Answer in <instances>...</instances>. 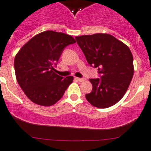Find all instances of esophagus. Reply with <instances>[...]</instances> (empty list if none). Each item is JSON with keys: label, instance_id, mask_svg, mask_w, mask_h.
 Returning a JSON list of instances; mask_svg holds the SVG:
<instances>
[{"label": "esophagus", "instance_id": "esophagus-1", "mask_svg": "<svg viewBox=\"0 0 151 151\" xmlns=\"http://www.w3.org/2000/svg\"><path fill=\"white\" fill-rule=\"evenodd\" d=\"M75 79L79 82H84L85 80V78H80V77H75Z\"/></svg>", "mask_w": 151, "mask_h": 151}]
</instances>
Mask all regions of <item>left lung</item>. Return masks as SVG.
Wrapping results in <instances>:
<instances>
[{
    "instance_id": "1",
    "label": "left lung",
    "mask_w": 151,
    "mask_h": 151,
    "mask_svg": "<svg viewBox=\"0 0 151 151\" xmlns=\"http://www.w3.org/2000/svg\"><path fill=\"white\" fill-rule=\"evenodd\" d=\"M89 64L98 68L101 78L90 79L91 93L85 95L93 106L106 109L123 98L134 74L133 56L124 43L109 34L75 37Z\"/></svg>"
}]
</instances>
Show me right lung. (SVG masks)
Masks as SVG:
<instances>
[{"mask_svg":"<svg viewBox=\"0 0 151 151\" xmlns=\"http://www.w3.org/2000/svg\"><path fill=\"white\" fill-rule=\"evenodd\" d=\"M75 42L71 35L48 30L34 36L20 49L14 58L16 77L30 101L50 106L62 98L74 77L58 75L54 66L65 47Z\"/></svg>","mask_w":151,"mask_h":151,"instance_id":"1","label":"right lung"}]
</instances>
